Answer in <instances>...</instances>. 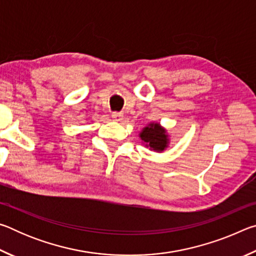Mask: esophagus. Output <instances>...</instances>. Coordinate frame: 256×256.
<instances>
[{
	"mask_svg": "<svg viewBox=\"0 0 256 256\" xmlns=\"http://www.w3.org/2000/svg\"><path fill=\"white\" fill-rule=\"evenodd\" d=\"M112 120H116V122H120V120H123L124 116H123L122 112H112Z\"/></svg>",
	"mask_w": 256,
	"mask_h": 256,
	"instance_id": "34e87169",
	"label": "esophagus"
}]
</instances>
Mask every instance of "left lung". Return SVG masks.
<instances>
[{"instance_id": "left-lung-1", "label": "left lung", "mask_w": 256, "mask_h": 256, "mask_svg": "<svg viewBox=\"0 0 256 256\" xmlns=\"http://www.w3.org/2000/svg\"><path fill=\"white\" fill-rule=\"evenodd\" d=\"M146 148L154 150L156 152H162L170 144V136L167 130L162 128L159 123H149L138 134Z\"/></svg>"}]
</instances>
